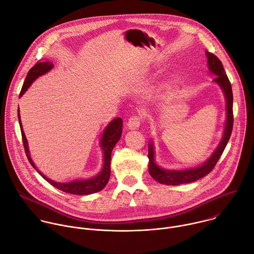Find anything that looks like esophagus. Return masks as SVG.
<instances>
[{
  "mask_svg": "<svg viewBox=\"0 0 254 254\" xmlns=\"http://www.w3.org/2000/svg\"><path fill=\"white\" fill-rule=\"evenodd\" d=\"M141 121H142V116L141 115L132 116V117L129 118V120L127 122V127L129 129H136V128L139 127Z\"/></svg>",
  "mask_w": 254,
  "mask_h": 254,
  "instance_id": "34e87169",
  "label": "esophagus"
}]
</instances>
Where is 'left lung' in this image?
Listing matches in <instances>:
<instances>
[{
	"label": "left lung",
	"instance_id": "8db88e82",
	"mask_svg": "<svg viewBox=\"0 0 254 254\" xmlns=\"http://www.w3.org/2000/svg\"><path fill=\"white\" fill-rule=\"evenodd\" d=\"M206 55L208 57V65L209 69L212 73L217 75V77L214 79L216 83L219 84V86L222 88L226 101H227V121L225 126V132L223 135V138L217 147V149L214 151L212 156L201 166L184 169V170H168L163 169L159 167L155 161H154V148L153 143L150 142L148 145V158H149V174L153 179H155L160 184H166V185H180V184H186L191 183L194 181H197L207 174H209L214 167L216 166L217 162L219 161L220 157L222 156L229 140L232 135L233 127H234V115H233V103H234V97H233V90L231 82L226 74V71L224 69V66L221 62V60L213 53L206 51Z\"/></svg>",
	"mask_w": 254,
	"mask_h": 254
}]
</instances>
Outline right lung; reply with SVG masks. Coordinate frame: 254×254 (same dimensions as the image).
Masks as SVG:
<instances>
[{
  "label": "right lung",
  "instance_id": "1",
  "mask_svg": "<svg viewBox=\"0 0 254 254\" xmlns=\"http://www.w3.org/2000/svg\"><path fill=\"white\" fill-rule=\"evenodd\" d=\"M53 68V64L49 61H42L40 60L36 62V64L30 68L28 71L24 83L22 85L21 91L19 93V98L25 93V91L29 88L31 83L38 78L39 76L47 73L49 70ZM17 118H18V123L20 127V131H21V136H22V143L24 147V151L26 154V157L31 164V166L37 170V172L44 178L48 183H50L53 187L69 193V194H74V195H90L93 193H97L104 189V187L107 185L110 179L111 175V154L113 151V148L117 144V142L120 140L123 132V120L121 118H117L113 120L108 127L105 128L103 132V136L101 138V147L104 150V164L102 171L95 177L86 179V180H74L72 182H67V183H59L50 180L47 178L45 175H43L37 167L34 165L32 159L30 158L29 151H28V145H27V140L25 138L24 132L22 130V126H21V121H20V115H19V109H17Z\"/></svg>",
  "mask_w": 254,
  "mask_h": 254
}]
</instances>
